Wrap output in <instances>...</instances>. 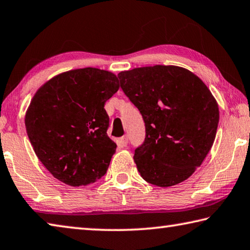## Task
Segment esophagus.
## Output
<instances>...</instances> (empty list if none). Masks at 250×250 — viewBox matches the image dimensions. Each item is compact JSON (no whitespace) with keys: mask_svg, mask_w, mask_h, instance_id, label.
Returning a JSON list of instances; mask_svg holds the SVG:
<instances>
[{"mask_svg":"<svg viewBox=\"0 0 250 250\" xmlns=\"http://www.w3.org/2000/svg\"><path fill=\"white\" fill-rule=\"evenodd\" d=\"M127 144H128V138L126 137V136L122 137V138L120 139V145H121L122 147H126V146H127Z\"/></svg>","mask_w":250,"mask_h":250,"instance_id":"obj_1","label":"esophagus"}]
</instances>
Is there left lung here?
Instances as JSON below:
<instances>
[{
	"instance_id": "8db88e82",
	"label": "left lung",
	"mask_w": 250,
	"mask_h": 250,
	"mask_svg": "<svg viewBox=\"0 0 250 250\" xmlns=\"http://www.w3.org/2000/svg\"><path fill=\"white\" fill-rule=\"evenodd\" d=\"M121 87L145 122L134 160L144 180L161 188L190 178L212 148L220 120L216 100L193 72L177 65L118 73Z\"/></svg>"
}]
</instances>
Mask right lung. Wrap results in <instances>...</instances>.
Here are the masks:
<instances>
[{
    "label": "right lung",
    "instance_id": "right-lung-1",
    "mask_svg": "<svg viewBox=\"0 0 250 250\" xmlns=\"http://www.w3.org/2000/svg\"><path fill=\"white\" fill-rule=\"evenodd\" d=\"M118 89L114 73L83 68L58 74L35 93L26 130L38 159L59 181L87 186L106 173L116 144L107 136L104 104Z\"/></svg>",
    "mask_w": 250,
    "mask_h": 250
}]
</instances>
